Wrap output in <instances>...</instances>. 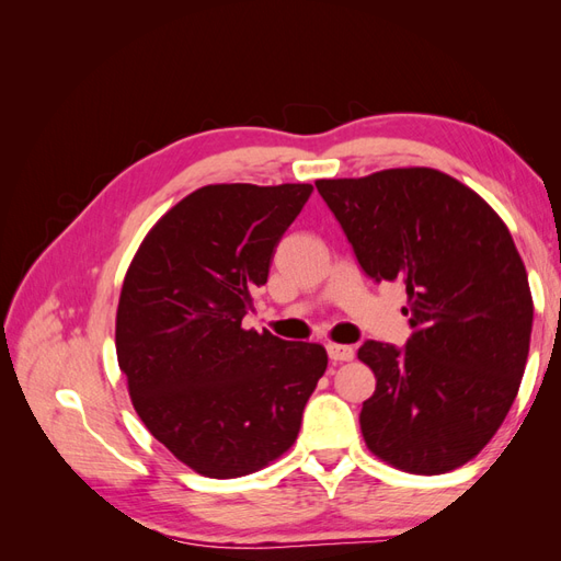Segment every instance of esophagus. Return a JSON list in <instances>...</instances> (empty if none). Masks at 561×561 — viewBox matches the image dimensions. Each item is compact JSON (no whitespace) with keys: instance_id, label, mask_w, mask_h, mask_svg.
I'll list each match as a JSON object with an SVG mask.
<instances>
[{"instance_id":"esophagus-1","label":"esophagus","mask_w":561,"mask_h":561,"mask_svg":"<svg viewBox=\"0 0 561 561\" xmlns=\"http://www.w3.org/2000/svg\"><path fill=\"white\" fill-rule=\"evenodd\" d=\"M328 355H330V360H332V363H348V360H353L355 351H353L351 346L330 344V346H328Z\"/></svg>"}]
</instances>
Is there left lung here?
Listing matches in <instances>:
<instances>
[{
	"mask_svg": "<svg viewBox=\"0 0 561 561\" xmlns=\"http://www.w3.org/2000/svg\"><path fill=\"white\" fill-rule=\"evenodd\" d=\"M369 278L407 287L404 348L367 339L377 377L360 431L371 454L414 474L478 456L511 412L534 301L513 236L489 203L433 168L318 180Z\"/></svg>",
	"mask_w": 561,
	"mask_h": 561,
	"instance_id": "left-lung-1",
	"label": "left lung"
}]
</instances>
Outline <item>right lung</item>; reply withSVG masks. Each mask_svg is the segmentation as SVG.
I'll use <instances>...</instances> for the list:
<instances>
[{"label":"right lung","instance_id":"right-lung-1","mask_svg":"<svg viewBox=\"0 0 561 561\" xmlns=\"http://www.w3.org/2000/svg\"><path fill=\"white\" fill-rule=\"evenodd\" d=\"M311 184H208L145 236L116 309V358L135 412L184 466L250 474L295 445L328 353L243 330L254 287Z\"/></svg>","mask_w":561,"mask_h":561}]
</instances>
